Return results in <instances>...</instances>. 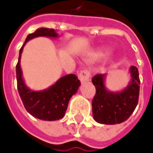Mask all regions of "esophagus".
I'll list each match as a JSON object with an SVG mask.
<instances>
[{
    "label": "esophagus",
    "mask_w": 153,
    "mask_h": 153,
    "mask_svg": "<svg viewBox=\"0 0 153 153\" xmlns=\"http://www.w3.org/2000/svg\"><path fill=\"white\" fill-rule=\"evenodd\" d=\"M90 77H91V74H90V72L85 69V70H82L80 73H79V80L84 83V82L89 81L90 80Z\"/></svg>",
    "instance_id": "34e87169"
}]
</instances>
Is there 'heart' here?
<instances>
[{"label": "heart", "instance_id": "obj_1", "mask_svg": "<svg viewBox=\"0 0 153 153\" xmlns=\"http://www.w3.org/2000/svg\"><path fill=\"white\" fill-rule=\"evenodd\" d=\"M109 52H110V51H109V50H108V49H102V50L98 51L95 54V56H96L97 57H101V56H103L108 54Z\"/></svg>", "mask_w": 153, "mask_h": 153}]
</instances>
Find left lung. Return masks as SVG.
<instances>
[{
  "instance_id": "1",
  "label": "left lung",
  "mask_w": 153,
  "mask_h": 153,
  "mask_svg": "<svg viewBox=\"0 0 153 153\" xmlns=\"http://www.w3.org/2000/svg\"><path fill=\"white\" fill-rule=\"evenodd\" d=\"M130 80L127 86L119 91H111L106 87L107 74L92 78L97 93L92 101L93 118L102 124H116L129 119L138 104L140 79L138 68H129Z\"/></svg>"
}]
</instances>
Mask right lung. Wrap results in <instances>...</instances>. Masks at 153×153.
Here are the masks:
<instances>
[{
  "label": "right lung",
  "instance_id": "obj_1",
  "mask_svg": "<svg viewBox=\"0 0 153 153\" xmlns=\"http://www.w3.org/2000/svg\"><path fill=\"white\" fill-rule=\"evenodd\" d=\"M56 39L59 37L55 29L39 28L29 34L19 51L18 64L16 66L18 90L21 100L27 112L36 119L45 121H55L62 119L65 115L70 98L76 94L80 82L74 74H68L60 78L55 84L41 91H34L25 84L20 62L25 44L36 37Z\"/></svg>",
  "mask_w": 153,
  "mask_h": 153
}]
</instances>
